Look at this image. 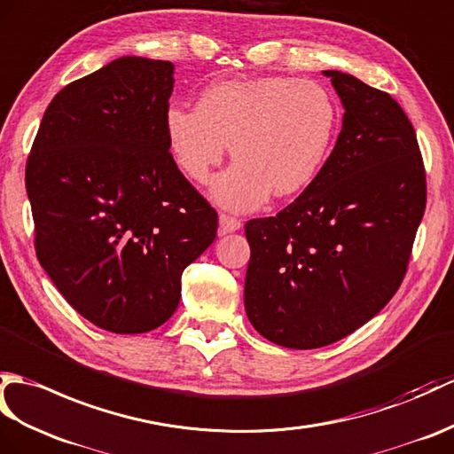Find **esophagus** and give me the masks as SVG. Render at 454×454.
<instances>
[{
	"instance_id": "1",
	"label": "esophagus",
	"mask_w": 454,
	"mask_h": 454,
	"mask_svg": "<svg viewBox=\"0 0 454 454\" xmlns=\"http://www.w3.org/2000/svg\"><path fill=\"white\" fill-rule=\"evenodd\" d=\"M218 223H220V234H228V231H236L241 228V220L236 216H230L226 213L220 215Z\"/></svg>"
}]
</instances>
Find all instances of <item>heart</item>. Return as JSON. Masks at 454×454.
Instances as JSON below:
<instances>
[{"label": "heart", "instance_id": "1", "mask_svg": "<svg viewBox=\"0 0 454 454\" xmlns=\"http://www.w3.org/2000/svg\"><path fill=\"white\" fill-rule=\"evenodd\" d=\"M166 137L177 166L193 182H207L226 156L236 162L213 184V197L234 210L309 187L339 131V106L325 84L309 79L259 77L207 87L197 108L174 102L166 110Z\"/></svg>", "mask_w": 454, "mask_h": 454}]
</instances>
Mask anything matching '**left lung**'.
<instances>
[{
    "instance_id": "8db88e82",
    "label": "left lung",
    "mask_w": 454,
    "mask_h": 454,
    "mask_svg": "<svg viewBox=\"0 0 454 454\" xmlns=\"http://www.w3.org/2000/svg\"><path fill=\"white\" fill-rule=\"evenodd\" d=\"M344 106L321 174L275 216L246 223V311L267 340L311 350L381 311L408 270L426 210L414 125L385 90L325 71Z\"/></svg>"
}]
</instances>
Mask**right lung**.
Returning <instances> with one entry per match:
<instances>
[{
    "instance_id": "1",
    "label": "right lung",
    "mask_w": 454,
    "mask_h": 454,
    "mask_svg": "<svg viewBox=\"0 0 454 454\" xmlns=\"http://www.w3.org/2000/svg\"><path fill=\"white\" fill-rule=\"evenodd\" d=\"M170 61L120 58L63 87L44 112L25 184L40 265L73 309L139 334L174 315L187 265L218 215L170 153Z\"/></svg>"
}]
</instances>
